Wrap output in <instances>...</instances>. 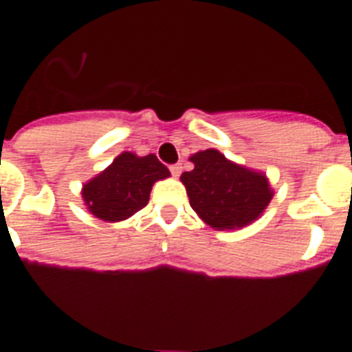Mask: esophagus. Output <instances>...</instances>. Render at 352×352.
<instances>
[{"instance_id":"34e87169","label":"esophagus","mask_w":352,"mask_h":352,"mask_svg":"<svg viewBox=\"0 0 352 352\" xmlns=\"http://www.w3.org/2000/svg\"><path fill=\"white\" fill-rule=\"evenodd\" d=\"M170 171H171V175H173V177H179V175H181V171H182L181 162H177V164H171V166H170Z\"/></svg>"}]
</instances>
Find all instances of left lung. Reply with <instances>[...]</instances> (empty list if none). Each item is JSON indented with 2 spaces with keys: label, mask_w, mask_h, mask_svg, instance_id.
<instances>
[{
  "label": "left lung",
  "mask_w": 352,
  "mask_h": 352,
  "mask_svg": "<svg viewBox=\"0 0 352 352\" xmlns=\"http://www.w3.org/2000/svg\"><path fill=\"white\" fill-rule=\"evenodd\" d=\"M190 160L195 168L181 175L190 204L217 230L256 221L272 199L265 175L226 160L217 149L199 151Z\"/></svg>",
  "instance_id": "obj_1"
}]
</instances>
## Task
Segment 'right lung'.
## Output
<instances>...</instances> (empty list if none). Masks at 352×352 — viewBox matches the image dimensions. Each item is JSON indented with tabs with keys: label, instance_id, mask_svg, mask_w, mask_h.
I'll use <instances>...</instances> for the list:
<instances>
[{
	"label": "right lung",
	"instance_id": "add662e5",
	"mask_svg": "<svg viewBox=\"0 0 352 352\" xmlns=\"http://www.w3.org/2000/svg\"><path fill=\"white\" fill-rule=\"evenodd\" d=\"M168 175L170 170L155 155L137 157L126 151L87 182L82 195L91 214L115 223L142 210L148 204L153 182Z\"/></svg>",
	"mask_w": 352,
	"mask_h": 352
}]
</instances>
